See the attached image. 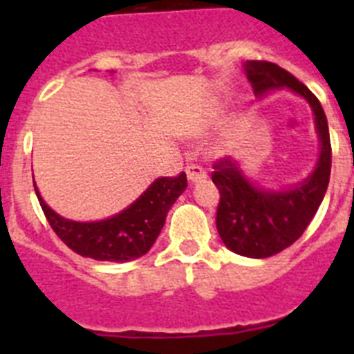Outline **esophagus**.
<instances>
[{
	"instance_id": "1",
	"label": "esophagus",
	"mask_w": 354,
	"mask_h": 354,
	"mask_svg": "<svg viewBox=\"0 0 354 354\" xmlns=\"http://www.w3.org/2000/svg\"><path fill=\"white\" fill-rule=\"evenodd\" d=\"M186 175L192 183H200V180H204L207 177L204 168L198 167V165H189V167H186Z\"/></svg>"
}]
</instances>
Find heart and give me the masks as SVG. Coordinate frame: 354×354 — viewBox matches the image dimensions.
Segmentation results:
<instances>
[{
  "instance_id": "b5f03b06",
  "label": "heart",
  "mask_w": 354,
  "mask_h": 354,
  "mask_svg": "<svg viewBox=\"0 0 354 354\" xmlns=\"http://www.w3.org/2000/svg\"><path fill=\"white\" fill-rule=\"evenodd\" d=\"M216 120H218V113H212V115H209V118H205L204 122H200L198 126L195 127V133H196V134H202V133H205V131H207L209 127H211V126H214V124H216Z\"/></svg>"
}]
</instances>
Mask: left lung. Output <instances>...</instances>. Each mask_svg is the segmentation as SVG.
<instances>
[{
	"mask_svg": "<svg viewBox=\"0 0 354 354\" xmlns=\"http://www.w3.org/2000/svg\"><path fill=\"white\" fill-rule=\"evenodd\" d=\"M243 67L257 97L289 88L310 104L321 149L314 171L303 183L283 189L253 184L234 159L214 162L212 183L220 189L216 228L221 241L237 255L266 259L298 241L317 212L330 183L331 143L323 106L301 81L271 62L252 60Z\"/></svg>",
	"mask_w": 354,
	"mask_h": 354,
	"instance_id": "8db88e82",
	"label": "left lung"
}]
</instances>
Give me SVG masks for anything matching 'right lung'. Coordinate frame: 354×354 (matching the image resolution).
I'll return each instance as SVG.
<instances>
[{"mask_svg": "<svg viewBox=\"0 0 354 354\" xmlns=\"http://www.w3.org/2000/svg\"><path fill=\"white\" fill-rule=\"evenodd\" d=\"M187 187L186 174L159 177L129 207L101 221H72L37 198L56 236L81 257L106 262H127L142 257L152 248L174 202Z\"/></svg>", "mask_w": 354, "mask_h": 354, "instance_id": "obj_1", "label": "right lung"}]
</instances>
